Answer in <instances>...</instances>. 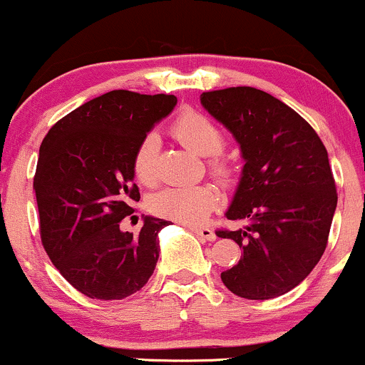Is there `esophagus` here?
Instances as JSON below:
<instances>
[{
  "instance_id": "34e87169",
  "label": "esophagus",
  "mask_w": 365,
  "mask_h": 365,
  "mask_svg": "<svg viewBox=\"0 0 365 365\" xmlns=\"http://www.w3.org/2000/svg\"><path fill=\"white\" fill-rule=\"evenodd\" d=\"M190 230L194 232L197 237H201L202 241H215V239H216L215 232L211 230V228H207V227H190Z\"/></svg>"
}]
</instances>
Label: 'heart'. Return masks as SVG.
<instances>
[{
  "mask_svg": "<svg viewBox=\"0 0 365 365\" xmlns=\"http://www.w3.org/2000/svg\"><path fill=\"white\" fill-rule=\"evenodd\" d=\"M173 135L187 149L204 158L218 154L227 142L222 128L195 110H187L178 115L173 124ZM159 147H161V142H159L158 133L150 131L140 140L133 154L135 176L138 182L145 185H152L158 178L155 163H158ZM211 171L220 178H227L230 170L225 163L215 159L211 163ZM216 206H218V194L207 183L190 187H168L152 195L150 199V210L155 215L182 223H190V225L202 223Z\"/></svg>",
  "mask_w": 365,
  "mask_h": 365,
  "instance_id": "1",
  "label": "heart"
}]
</instances>
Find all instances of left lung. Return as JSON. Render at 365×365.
<instances>
[{"instance_id":"obj_1","label":"left lung","mask_w":365,"mask_h":365,"mask_svg":"<svg viewBox=\"0 0 365 365\" xmlns=\"http://www.w3.org/2000/svg\"><path fill=\"white\" fill-rule=\"evenodd\" d=\"M202 107L234 135L244 159L225 216L244 222L218 230L242 247L223 284L247 299H270L314 270L326 251L338 194L322 140L298 112L251 86L201 95Z\"/></svg>"}]
</instances>
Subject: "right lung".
Wrapping results in <instances>:
<instances>
[{"label":"right lung","instance_id":"obj_1","mask_svg":"<svg viewBox=\"0 0 365 365\" xmlns=\"http://www.w3.org/2000/svg\"><path fill=\"white\" fill-rule=\"evenodd\" d=\"M175 106V95L109 91L55 123L39 147L34 192L43 246L88 298L123 299L154 274L158 234L170 222L143 216L133 235L121 230V220L140 201L137 145Z\"/></svg>","mask_w":365,"mask_h":365}]
</instances>
